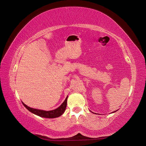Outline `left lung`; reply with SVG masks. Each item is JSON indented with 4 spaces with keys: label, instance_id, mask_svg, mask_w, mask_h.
Wrapping results in <instances>:
<instances>
[{
    "label": "left lung",
    "instance_id": "obj_1",
    "mask_svg": "<svg viewBox=\"0 0 146 146\" xmlns=\"http://www.w3.org/2000/svg\"><path fill=\"white\" fill-rule=\"evenodd\" d=\"M115 111H114V112H115Z\"/></svg>",
    "mask_w": 146,
    "mask_h": 146
}]
</instances>
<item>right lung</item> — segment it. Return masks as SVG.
Segmentation results:
<instances>
[{
  "label": "right lung",
  "instance_id": "obj_1",
  "mask_svg": "<svg viewBox=\"0 0 146 146\" xmlns=\"http://www.w3.org/2000/svg\"><path fill=\"white\" fill-rule=\"evenodd\" d=\"M67 98L68 97L65 99L63 103L62 104L60 107L57 108L56 109L52 110H49V111H45V110H39V109H36V108H31L28 106H27L26 104H24L23 102H22L24 106L25 107L27 110L30 111L31 112L37 115L39 117H44V118H49V119H52V118H56L61 116L62 114H63L65 109H66V105H67Z\"/></svg>",
  "mask_w": 146,
  "mask_h": 146
}]
</instances>
